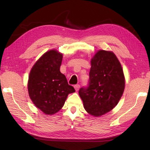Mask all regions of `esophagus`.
I'll use <instances>...</instances> for the list:
<instances>
[{"label":"esophagus","instance_id":"obj_1","mask_svg":"<svg viewBox=\"0 0 150 150\" xmlns=\"http://www.w3.org/2000/svg\"><path fill=\"white\" fill-rule=\"evenodd\" d=\"M74 88H75L76 91H78L79 90V88H80V85H79V84H76V85L74 86Z\"/></svg>","mask_w":150,"mask_h":150}]
</instances>
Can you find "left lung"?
Listing matches in <instances>:
<instances>
[{
	"instance_id": "8db88e82",
	"label": "left lung",
	"mask_w": 150,
	"mask_h": 150,
	"mask_svg": "<svg viewBox=\"0 0 150 150\" xmlns=\"http://www.w3.org/2000/svg\"><path fill=\"white\" fill-rule=\"evenodd\" d=\"M125 88V77L119 59L113 52L99 50L91 59L90 82L79 95L85 110L100 117L115 107Z\"/></svg>"
}]
</instances>
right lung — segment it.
<instances>
[{"mask_svg": "<svg viewBox=\"0 0 150 150\" xmlns=\"http://www.w3.org/2000/svg\"><path fill=\"white\" fill-rule=\"evenodd\" d=\"M62 53L53 49L44 53L31 68L28 81L30 99L46 115L61 110L69 93H74L66 76L60 71Z\"/></svg>", "mask_w": 150, "mask_h": 150, "instance_id": "obj_1", "label": "right lung"}]
</instances>
